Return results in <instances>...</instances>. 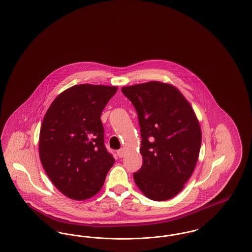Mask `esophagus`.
Returning <instances> with one entry per match:
<instances>
[{"label":"esophagus","mask_w":252,"mask_h":252,"mask_svg":"<svg viewBox=\"0 0 252 252\" xmlns=\"http://www.w3.org/2000/svg\"><path fill=\"white\" fill-rule=\"evenodd\" d=\"M117 155L119 158H123V157L125 156V149H120V150H118L117 151Z\"/></svg>","instance_id":"34e87169"}]
</instances>
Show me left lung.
I'll return each instance as SVG.
<instances>
[{"label":"left lung","mask_w":252,"mask_h":252,"mask_svg":"<svg viewBox=\"0 0 252 252\" xmlns=\"http://www.w3.org/2000/svg\"><path fill=\"white\" fill-rule=\"evenodd\" d=\"M141 127L143 166L136 185L155 201L173 198L184 188L196 165L201 128L190 103L173 85L149 81L123 87Z\"/></svg>","instance_id":"8db88e82"}]
</instances>
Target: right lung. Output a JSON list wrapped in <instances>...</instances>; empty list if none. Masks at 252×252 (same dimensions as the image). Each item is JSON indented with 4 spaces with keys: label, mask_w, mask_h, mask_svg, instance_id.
<instances>
[{
    "label": "right lung",
    "mask_w": 252,
    "mask_h": 252,
    "mask_svg": "<svg viewBox=\"0 0 252 252\" xmlns=\"http://www.w3.org/2000/svg\"><path fill=\"white\" fill-rule=\"evenodd\" d=\"M118 88L80 84L62 92L42 121L38 152L57 189L74 200L101 190L115 159L104 144L101 114Z\"/></svg>",
    "instance_id": "add662e5"
}]
</instances>
